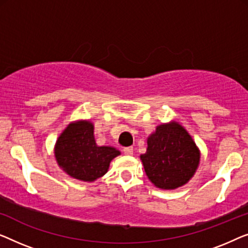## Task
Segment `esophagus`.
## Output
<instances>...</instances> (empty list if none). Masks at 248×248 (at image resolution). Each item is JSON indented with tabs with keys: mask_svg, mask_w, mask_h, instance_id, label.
<instances>
[{
	"mask_svg": "<svg viewBox=\"0 0 248 248\" xmlns=\"http://www.w3.org/2000/svg\"><path fill=\"white\" fill-rule=\"evenodd\" d=\"M124 153L125 155H132V153H134V148H132L131 146H130V147H124Z\"/></svg>",
	"mask_w": 248,
	"mask_h": 248,
	"instance_id": "esophagus-1",
	"label": "esophagus"
}]
</instances>
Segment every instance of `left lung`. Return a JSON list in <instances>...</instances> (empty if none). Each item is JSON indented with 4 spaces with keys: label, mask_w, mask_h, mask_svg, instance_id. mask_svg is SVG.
Listing matches in <instances>:
<instances>
[{
    "label": "left lung",
    "mask_w": 248,
    "mask_h": 248,
    "mask_svg": "<svg viewBox=\"0 0 248 248\" xmlns=\"http://www.w3.org/2000/svg\"><path fill=\"white\" fill-rule=\"evenodd\" d=\"M147 152L140 156L148 179L159 189L182 186L197 170L199 149L179 124H162L147 140Z\"/></svg>",
    "instance_id": "obj_1"
}]
</instances>
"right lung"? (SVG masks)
<instances>
[{"instance_id":"add662e5","label":"right lung","mask_w":248,"mask_h":248,"mask_svg":"<svg viewBox=\"0 0 248 248\" xmlns=\"http://www.w3.org/2000/svg\"><path fill=\"white\" fill-rule=\"evenodd\" d=\"M93 129L90 121L69 124L59 136L55 147L58 165L74 179L88 182L104 175L111 160L120 155L113 147H99Z\"/></svg>"}]
</instances>
